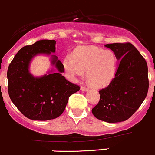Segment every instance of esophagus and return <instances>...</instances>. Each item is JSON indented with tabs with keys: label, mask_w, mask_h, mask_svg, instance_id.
I'll use <instances>...</instances> for the list:
<instances>
[{
	"label": "esophagus",
	"mask_w": 155,
	"mask_h": 155,
	"mask_svg": "<svg viewBox=\"0 0 155 155\" xmlns=\"http://www.w3.org/2000/svg\"><path fill=\"white\" fill-rule=\"evenodd\" d=\"M81 91H88V88L85 86H81Z\"/></svg>",
	"instance_id": "1"
}]
</instances>
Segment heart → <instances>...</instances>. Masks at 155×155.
Wrapping results in <instances>:
<instances>
[{
    "mask_svg": "<svg viewBox=\"0 0 155 155\" xmlns=\"http://www.w3.org/2000/svg\"><path fill=\"white\" fill-rule=\"evenodd\" d=\"M70 77H81L87 71L88 82L95 87L108 85L116 72L117 58L114 52L95 47L79 48L64 60Z\"/></svg>",
    "mask_w": 155,
    "mask_h": 155,
    "instance_id": "1",
    "label": "heart"
}]
</instances>
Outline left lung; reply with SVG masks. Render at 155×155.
I'll list each match as a JSON object with an SVG mask.
<instances>
[{"label":"left lung","instance_id":"obj_1","mask_svg":"<svg viewBox=\"0 0 155 155\" xmlns=\"http://www.w3.org/2000/svg\"><path fill=\"white\" fill-rule=\"evenodd\" d=\"M120 60L115 78L100 90V100L92 109L96 118L108 123L130 118L147 97L149 90L148 66L137 49L130 42L107 44Z\"/></svg>","mask_w":155,"mask_h":155}]
</instances>
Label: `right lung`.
Wrapping results in <instances>:
<instances>
[{"label": "right lung", "instance_id": "1", "mask_svg": "<svg viewBox=\"0 0 155 155\" xmlns=\"http://www.w3.org/2000/svg\"><path fill=\"white\" fill-rule=\"evenodd\" d=\"M55 45L54 40H42L23 47L8 65V96L20 113L31 120H48L59 117L69 97L80 89L62 76L64 65L55 55L51 56V64L57 71L52 70L41 77H34L29 73L32 58L37 54L54 53Z\"/></svg>", "mask_w": 155, "mask_h": 155}]
</instances>
